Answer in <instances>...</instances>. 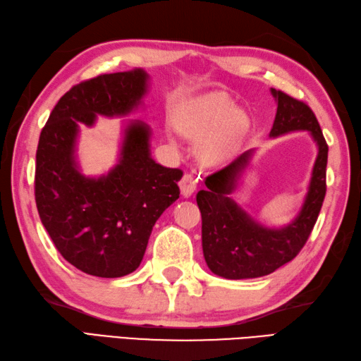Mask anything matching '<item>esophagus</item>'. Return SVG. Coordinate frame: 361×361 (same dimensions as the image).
I'll return each instance as SVG.
<instances>
[{"instance_id":"34e87169","label":"esophagus","mask_w":361,"mask_h":361,"mask_svg":"<svg viewBox=\"0 0 361 361\" xmlns=\"http://www.w3.org/2000/svg\"><path fill=\"white\" fill-rule=\"evenodd\" d=\"M179 187H180L182 196L183 197H190L196 191V179H195V176L190 174V173L183 174V178L179 182Z\"/></svg>"}]
</instances>
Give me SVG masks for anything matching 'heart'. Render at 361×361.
<instances>
[{
  "label": "heart",
  "instance_id": "heart-1",
  "mask_svg": "<svg viewBox=\"0 0 361 361\" xmlns=\"http://www.w3.org/2000/svg\"><path fill=\"white\" fill-rule=\"evenodd\" d=\"M176 125L190 139L205 137L199 148L201 157L207 164H221L235 154L248 118L227 95L216 92L191 103L176 118Z\"/></svg>",
  "mask_w": 361,
  "mask_h": 361
}]
</instances>
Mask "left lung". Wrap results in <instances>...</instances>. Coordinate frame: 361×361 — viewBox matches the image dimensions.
Listing matches in <instances>:
<instances>
[{
	"instance_id": "obj_1",
	"label": "left lung",
	"mask_w": 361,
	"mask_h": 361,
	"mask_svg": "<svg viewBox=\"0 0 361 361\" xmlns=\"http://www.w3.org/2000/svg\"><path fill=\"white\" fill-rule=\"evenodd\" d=\"M270 91L278 103L270 137L290 131H309L318 147V156L298 216L281 228L264 227L230 197L253 149L205 179L207 190L196 196L202 214L204 258L214 275L227 279L266 276L292 261L309 239L326 196L329 148L314 111L283 91L274 87Z\"/></svg>"
}]
</instances>
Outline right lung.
I'll return each instance as SVG.
<instances>
[{"label": "right lung", "instance_id": "1", "mask_svg": "<svg viewBox=\"0 0 361 361\" xmlns=\"http://www.w3.org/2000/svg\"><path fill=\"white\" fill-rule=\"evenodd\" d=\"M148 78L137 68L72 86L39 134V219L63 258L87 275L120 278L137 269L156 221L180 195L183 173L154 162L151 130L142 120L128 122L118 162L106 174L86 178L75 159L78 123L131 114L142 105Z\"/></svg>", "mask_w": 361, "mask_h": 361}]
</instances>
